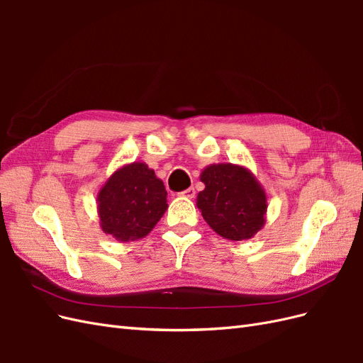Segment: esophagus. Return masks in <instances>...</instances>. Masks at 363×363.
Returning <instances> with one entry per match:
<instances>
[{
  "mask_svg": "<svg viewBox=\"0 0 363 363\" xmlns=\"http://www.w3.org/2000/svg\"><path fill=\"white\" fill-rule=\"evenodd\" d=\"M180 195L184 196V199H194V196H195V189H194V188H189V189L183 191Z\"/></svg>",
  "mask_w": 363,
  "mask_h": 363,
  "instance_id": "34e87169",
  "label": "esophagus"
}]
</instances>
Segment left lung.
<instances>
[{"mask_svg":"<svg viewBox=\"0 0 363 363\" xmlns=\"http://www.w3.org/2000/svg\"><path fill=\"white\" fill-rule=\"evenodd\" d=\"M206 188L196 207L215 233L228 240L251 239L267 223L268 199L248 168L235 163H212L201 171Z\"/></svg>","mask_w":363,"mask_h":363,"instance_id":"1","label":"left lung"}]
</instances>
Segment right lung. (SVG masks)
I'll use <instances>...</instances> for the list:
<instances>
[{
    "mask_svg": "<svg viewBox=\"0 0 363 363\" xmlns=\"http://www.w3.org/2000/svg\"><path fill=\"white\" fill-rule=\"evenodd\" d=\"M167 189L145 162L113 171L96 195L100 227L119 242L145 238L167 212Z\"/></svg>",
    "mask_w": 363,
    "mask_h": 363,
    "instance_id": "add662e5",
    "label": "right lung"
}]
</instances>
